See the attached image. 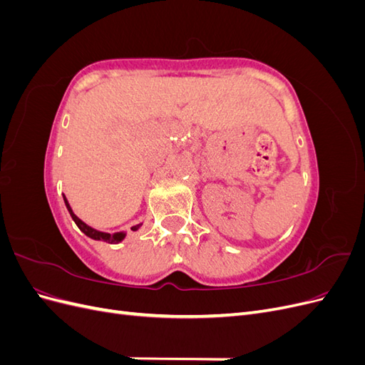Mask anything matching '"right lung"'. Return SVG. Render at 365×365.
<instances>
[{
    "label": "right lung",
    "mask_w": 365,
    "mask_h": 365,
    "mask_svg": "<svg viewBox=\"0 0 365 365\" xmlns=\"http://www.w3.org/2000/svg\"><path fill=\"white\" fill-rule=\"evenodd\" d=\"M63 201H65V205H67V210L70 212V215H71L73 220L76 222V225L79 227V230L82 231L83 235H86L88 237H91V239H94V240H103V242H108V244H118V242H121V240H123V239L126 237L125 231H118V233L111 235V233H105V231H98V230H96V228H93V227H90V225H86L82 219H79V217H77V216L73 213V210H71V207H70V204H68V201H67V197H65V196H63ZM140 227H141V224L134 225L130 230H132V231H137Z\"/></svg>",
    "instance_id": "obj_1"
}]
</instances>
